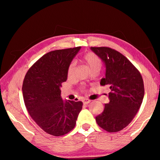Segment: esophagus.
<instances>
[{"instance_id":"esophagus-1","label":"esophagus","mask_w":160,"mask_h":160,"mask_svg":"<svg viewBox=\"0 0 160 160\" xmlns=\"http://www.w3.org/2000/svg\"><path fill=\"white\" fill-rule=\"evenodd\" d=\"M90 102H91V100L88 99H84V101H83V104H89V103H90Z\"/></svg>"}]
</instances>
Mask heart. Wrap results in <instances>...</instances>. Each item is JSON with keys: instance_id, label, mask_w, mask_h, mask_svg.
I'll return each instance as SVG.
<instances>
[{"instance_id": "1", "label": "heart", "mask_w": 160, "mask_h": 160, "mask_svg": "<svg viewBox=\"0 0 160 160\" xmlns=\"http://www.w3.org/2000/svg\"><path fill=\"white\" fill-rule=\"evenodd\" d=\"M83 61L87 64V66L89 67V68L92 72L94 70L101 69L102 67V61L96 54L92 52H88L85 53L83 56ZM75 70V63L74 62L70 63L68 67L67 70V75L68 78H71L74 74Z\"/></svg>"}]
</instances>
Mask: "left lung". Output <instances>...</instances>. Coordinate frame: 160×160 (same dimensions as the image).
I'll list each match as a JSON object with an SVG mask.
<instances>
[{"label":"left lung","mask_w":160,"mask_h":160,"mask_svg":"<svg viewBox=\"0 0 160 160\" xmlns=\"http://www.w3.org/2000/svg\"><path fill=\"white\" fill-rule=\"evenodd\" d=\"M106 67L100 85L110 86L109 103L96 116L98 125L109 132H118L131 122L144 97L142 78L138 69L123 54L109 47H91Z\"/></svg>","instance_id":"8db88e82"}]
</instances>
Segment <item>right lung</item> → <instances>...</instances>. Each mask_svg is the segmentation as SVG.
I'll return each instance as SVG.
<instances>
[{
  "instance_id": "obj_1",
  "label": "right lung",
  "mask_w": 160,
  "mask_h": 160,
  "mask_svg": "<svg viewBox=\"0 0 160 160\" xmlns=\"http://www.w3.org/2000/svg\"><path fill=\"white\" fill-rule=\"evenodd\" d=\"M80 47L50 51L40 58L27 72L22 84L25 107L32 119L47 133L61 136L74 128L82 102L61 97L68 67Z\"/></svg>"
}]
</instances>
